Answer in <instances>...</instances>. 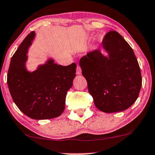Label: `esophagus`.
<instances>
[{
  "label": "esophagus",
  "mask_w": 155,
  "mask_h": 155,
  "mask_svg": "<svg viewBox=\"0 0 155 155\" xmlns=\"http://www.w3.org/2000/svg\"><path fill=\"white\" fill-rule=\"evenodd\" d=\"M81 74V67H80L79 65H77V66H76V74H77V75H80Z\"/></svg>",
  "instance_id": "1"
}]
</instances>
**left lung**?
Returning a JSON list of instances; mask_svg holds the SVG:
<instances>
[{
	"label": "left lung",
	"instance_id": "8db88e82",
	"mask_svg": "<svg viewBox=\"0 0 155 155\" xmlns=\"http://www.w3.org/2000/svg\"><path fill=\"white\" fill-rule=\"evenodd\" d=\"M102 44L108 57L100 48L89 52L79 61L82 75L100 110L107 113L125 110L140 92V67L133 49L117 31L107 32Z\"/></svg>",
	"mask_w": 155,
	"mask_h": 155
}]
</instances>
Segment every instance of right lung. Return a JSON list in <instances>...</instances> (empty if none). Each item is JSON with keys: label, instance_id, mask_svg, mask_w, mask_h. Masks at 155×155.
Wrapping results in <instances>:
<instances>
[{"label": "right lung", "instance_id": "obj_1", "mask_svg": "<svg viewBox=\"0 0 155 155\" xmlns=\"http://www.w3.org/2000/svg\"><path fill=\"white\" fill-rule=\"evenodd\" d=\"M35 35V31L28 35L12 56L7 83L14 103L24 114L35 120L54 118L64 110L76 65L63 66L50 59L35 71H28L25 67L27 50Z\"/></svg>", "mask_w": 155, "mask_h": 155}]
</instances>
